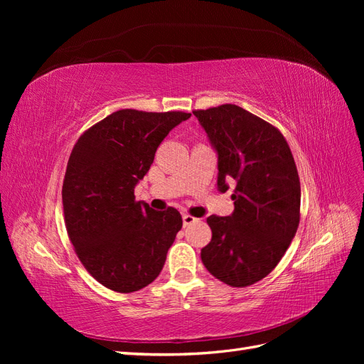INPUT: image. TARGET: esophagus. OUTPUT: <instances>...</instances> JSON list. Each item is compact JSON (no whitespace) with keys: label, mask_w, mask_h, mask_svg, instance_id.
I'll use <instances>...</instances> for the list:
<instances>
[{"label":"esophagus","mask_w":364,"mask_h":364,"mask_svg":"<svg viewBox=\"0 0 364 364\" xmlns=\"http://www.w3.org/2000/svg\"><path fill=\"white\" fill-rule=\"evenodd\" d=\"M182 222H183V226H188V225L197 222V218H194L193 215H188V214H183L182 215Z\"/></svg>","instance_id":"esophagus-1"}]
</instances>
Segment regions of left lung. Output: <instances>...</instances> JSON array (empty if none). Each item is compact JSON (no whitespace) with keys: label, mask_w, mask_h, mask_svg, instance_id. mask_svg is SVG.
Segmentation results:
<instances>
[{"label":"left lung","mask_w":364,"mask_h":364,"mask_svg":"<svg viewBox=\"0 0 364 364\" xmlns=\"http://www.w3.org/2000/svg\"><path fill=\"white\" fill-rule=\"evenodd\" d=\"M194 115L217 153L218 191L229 190L226 179L237 183L234 213L206 218L213 238L202 262L230 287H247L277 267L299 226L296 164L281 132L243 107L222 105Z\"/></svg>","instance_id":"1"}]
</instances>
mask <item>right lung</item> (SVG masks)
<instances>
[{
	"label": "right lung",
	"instance_id": "right-lung-1",
	"mask_svg": "<svg viewBox=\"0 0 364 364\" xmlns=\"http://www.w3.org/2000/svg\"><path fill=\"white\" fill-rule=\"evenodd\" d=\"M190 117L121 109L75 142L62 186L65 225L85 269L107 289L138 291L164 267L182 217L136 202L134 191L164 138Z\"/></svg>",
	"mask_w": 364,
	"mask_h": 364
}]
</instances>
